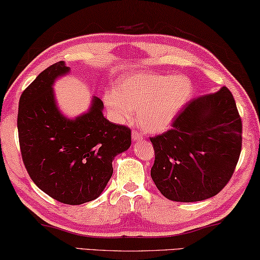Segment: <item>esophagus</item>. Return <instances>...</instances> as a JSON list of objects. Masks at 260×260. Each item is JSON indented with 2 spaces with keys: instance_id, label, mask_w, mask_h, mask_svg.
Returning <instances> with one entry per match:
<instances>
[{
  "instance_id": "34e87169",
  "label": "esophagus",
  "mask_w": 260,
  "mask_h": 260,
  "mask_svg": "<svg viewBox=\"0 0 260 260\" xmlns=\"http://www.w3.org/2000/svg\"><path fill=\"white\" fill-rule=\"evenodd\" d=\"M132 139H133V141H139L142 139V134L139 133L138 131H133L132 132Z\"/></svg>"
}]
</instances>
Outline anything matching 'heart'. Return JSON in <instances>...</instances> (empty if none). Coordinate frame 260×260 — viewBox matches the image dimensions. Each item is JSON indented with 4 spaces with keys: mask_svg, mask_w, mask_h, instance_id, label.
Here are the masks:
<instances>
[{
    "mask_svg": "<svg viewBox=\"0 0 260 260\" xmlns=\"http://www.w3.org/2000/svg\"><path fill=\"white\" fill-rule=\"evenodd\" d=\"M191 80L184 76L135 73L118 80L114 92L104 95L108 113L115 121H128L138 111L143 129L160 132L174 119L192 94Z\"/></svg>",
    "mask_w": 260,
    "mask_h": 260,
    "instance_id": "obj_1",
    "label": "heart"
}]
</instances>
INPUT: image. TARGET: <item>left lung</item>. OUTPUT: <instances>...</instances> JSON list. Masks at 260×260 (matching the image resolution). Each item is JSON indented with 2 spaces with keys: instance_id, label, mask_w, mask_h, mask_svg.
Segmentation results:
<instances>
[{
  "instance_id": "1",
  "label": "left lung",
  "mask_w": 260,
  "mask_h": 260,
  "mask_svg": "<svg viewBox=\"0 0 260 260\" xmlns=\"http://www.w3.org/2000/svg\"><path fill=\"white\" fill-rule=\"evenodd\" d=\"M172 127L150 138L155 185L176 202L217 195L231 179L242 150V119L229 88L192 99Z\"/></svg>"
}]
</instances>
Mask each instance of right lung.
<instances>
[{"label": "right lung", "instance_id": "right-lung-1", "mask_svg": "<svg viewBox=\"0 0 260 260\" xmlns=\"http://www.w3.org/2000/svg\"><path fill=\"white\" fill-rule=\"evenodd\" d=\"M69 71L58 61L23 91L17 128L23 164L34 183L58 202L77 205L99 197L113 174L112 161L132 140L128 127L104 117L98 96L79 117L61 114L52 86Z\"/></svg>", "mask_w": 260, "mask_h": 260}]
</instances>
